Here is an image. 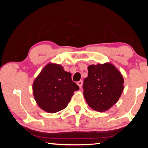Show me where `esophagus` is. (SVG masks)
Returning a JSON list of instances; mask_svg holds the SVG:
<instances>
[{"label": "esophagus", "instance_id": "esophagus-1", "mask_svg": "<svg viewBox=\"0 0 148 148\" xmlns=\"http://www.w3.org/2000/svg\"><path fill=\"white\" fill-rule=\"evenodd\" d=\"M77 86L79 87V88H81L82 86V84H83V82H82V81L77 82Z\"/></svg>", "mask_w": 148, "mask_h": 148}]
</instances>
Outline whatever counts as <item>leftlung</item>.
<instances>
[{"instance_id": "obj_1", "label": "left lung", "mask_w": 148, "mask_h": 148, "mask_svg": "<svg viewBox=\"0 0 148 148\" xmlns=\"http://www.w3.org/2000/svg\"><path fill=\"white\" fill-rule=\"evenodd\" d=\"M124 79L117 69L110 62L89 65L88 76L84 81V95L87 104L103 112L118 101L123 91Z\"/></svg>"}]
</instances>
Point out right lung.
I'll use <instances>...</instances> for the list:
<instances>
[{
    "label": "right lung",
    "instance_id": "add662e5",
    "mask_svg": "<svg viewBox=\"0 0 148 148\" xmlns=\"http://www.w3.org/2000/svg\"><path fill=\"white\" fill-rule=\"evenodd\" d=\"M71 76L61 64L49 62L44 67L32 84L34 99L42 110L53 114L67 106L79 89Z\"/></svg>",
    "mask_w": 148,
    "mask_h": 148
}]
</instances>
